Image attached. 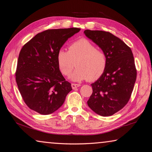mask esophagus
<instances>
[{
    "instance_id": "obj_1",
    "label": "esophagus",
    "mask_w": 152,
    "mask_h": 152,
    "mask_svg": "<svg viewBox=\"0 0 152 152\" xmlns=\"http://www.w3.org/2000/svg\"><path fill=\"white\" fill-rule=\"evenodd\" d=\"M71 86H72V89H76L77 88H78V87H80V85L77 84V83H72V84H71Z\"/></svg>"
}]
</instances>
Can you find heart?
Listing matches in <instances>:
<instances>
[{
	"instance_id": "obj_1",
	"label": "heart",
	"mask_w": 152,
	"mask_h": 152,
	"mask_svg": "<svg viewBox=\"0 0 152 152\" xmlns=\"http://www.w3.org/2000/svg\"><path fill=\"white\" fill-rule=\"evenodd\" d=\"M57 63L61 72L64 76H69L76 64V69L70 76L72 81L80 82L88 79L95 81L104 73L107 59L105 53L96 49L89 40L81 38L70 45L69 51L63 49L58 51Z\"/></svg>"
}]
</instances>
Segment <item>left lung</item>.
<instances>
[{"label":"left lung","instance_id":"8db88e82","mask_svg":"<svg viewBox=\"0 0 152 152\" xmlns=\"http://www.w3.org/2000/svg\"><path fill=\"white\" fill-rule=\"evenodd\" d=\"M86 36L101 48L107 64L102 76L91 84L89 107L102 116H110L127 104L137 79L133 54L131 48L109 32L86 30Z\"/></svg>","mask_w":152,"mask_h":152}]
</instances>
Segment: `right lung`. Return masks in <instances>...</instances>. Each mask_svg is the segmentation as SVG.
<instances>
[{
    "label": "right lung",
    "instance_id": "add662e5",
    "mask_svg": "<svg viewBox=\"0 0 152 152\" xmlns=\"http://www.w3.org/2000/svg\"><path fill=\"white\" fill-rule=\"evenodd\" d=\"M79 28L49 29L37 34L23 46L15 80L29 108L42 115L52 114L63 104L71 90L58 67L57 53Z\"/></svg>",
    "mask_w": 152,
    "mask_h": 152
}]
</instances>
